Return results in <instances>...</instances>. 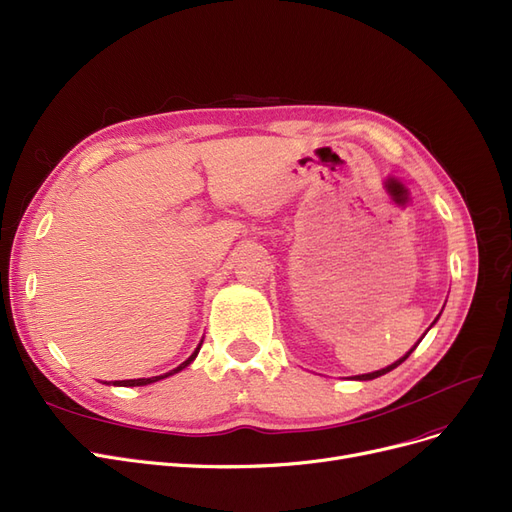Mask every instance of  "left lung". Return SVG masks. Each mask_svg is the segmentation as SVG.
Returning a JSON list of instances; mask_svg holds the SVG:
<instances>
[{
  "label": "left lung",
  "instance_id": "1",
  "mask_svg": "<svg viewBox=\"0 0 512 512\" xmlns=\"http://www.w3.org/2000/svg\"><path fill=\"white\" fill-rule=\"evenodd\" d=\"M437 318H439V316H437ZM420 341H422V339H420ZM416 345H418V343H416ZM416 345H414V347H412V349H410V351H408V353L404 355V358H399V360H397L395 364H391V366H387V368H383V370H376V372H370V374H360V376H355V379H358V381H372V379H376V376H383V374L391 372L393 368H397V366H399V364H402L404 360H408V355H410V353H412V351L416 349Z\"/></svg>",
  "mask_w": 512,
  "mask_h": 512
}]
</instances>
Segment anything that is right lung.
Listing matches in <instances>:
<instances>
[{
  "label": "right lung",
  "mask_w": 512,
  "mask_h": 512,
  "mask_svg": "<svg viewBox=\"0 0 512 512\" xmlns=\"http://www.w3.org/2000/svg\"><path fill=\"white\" fill-rule=\"evenodd\" d=\"M198 349H201V345L196 347V351L190 355V358L184 362V364H180L177 366L175 370H171V372H167V374H161V376H152V379H131V381H113V385H119V387H142V385H150V383H157V381H161V379H165V376H169V374H175V372H180V370H184L194 358H196V353H198Z\"/></svg>",
  "instance_id": "1"
}]
</instances>
